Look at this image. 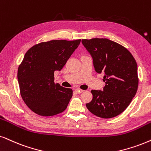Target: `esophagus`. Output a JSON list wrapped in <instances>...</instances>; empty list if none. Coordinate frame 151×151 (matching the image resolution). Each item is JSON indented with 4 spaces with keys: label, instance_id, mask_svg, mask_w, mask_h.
Instances as JSON below:
<instances>
[{
    "label": "esophagus",
    "instance_id": "esophagus-1",
    "mask_svg": "<svg viewBox=\"0 0 151 151\" xmlns=\"http://www.w3.org/2000/svg\"><path fill=\"white\" fill-rule=\"evenodd\" d=\"M75 91L77 93H82V92H83V90H82V89H81V88H77V89H75Z\"/></svg>",
    "mask_w": 151,
    "mask_h": 151
}]
</instances>
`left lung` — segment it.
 <instances>
[{
	"instance_id": "8db88e82",
	"label": "left lung",
	"mask_w": 151,
	"mask_h": 151,
	"mask_svg": "<svg viewBox=\"0 0 151 151\" xmlns=\"http://www.w3.org/2000/svg\"><path fill=\"white\" fill-rule=\"evenodd\" d=\"M81 42L92 56L95 71L104 73L105 82L103 91H91L93 99L86 107L98 117H115L126 109L136 95L139 84L136 60L123 46L106 38Z\"/></svg>"
}]
</instances>
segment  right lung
I'll use <instances>...</instances> for the list:
<instances>
[{
	"mask_svg": "<svg viewBox=\"0 0 151 151\" xmlns=\"http://www.w3.org/2000/svg\"><path fill=\"white\" fill-rule=\"evenodd\" d=\"M81 40H53L34 45L18 68L21 96L35 114L51 116L66 109L72 90L54 83V72L60 71Z\"/></svg>",
	"mask_w": 151,
	"mask_h": 151,
	"instance_id": "right-lung-1",
	"label": "right lung"
}]
</instances>
